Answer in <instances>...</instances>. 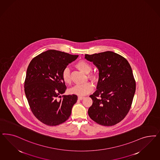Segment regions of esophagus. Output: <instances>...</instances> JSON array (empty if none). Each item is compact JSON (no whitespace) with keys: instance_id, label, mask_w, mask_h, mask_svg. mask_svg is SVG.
I'll use <instances>...</instances> for the list:
<instances>
[{"instance_id":"esophagus-1","label":"esophagus","mask_w":160,"mask_h":160,"mask_svg":"<svg viewBox=\"0 0 160 160\" xmlns=\"http://www.w3.org/2000/svg\"><path fill=\"white\" fill-rule=\"evenodd\" d=\"M83 99H84L83 97H78V99L79 100H82Z\"/></svg>"}]
</instances>
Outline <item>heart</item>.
Listing matches in <instances>:
<instances>
[{
    "label": "heart",
    "instance_id": "heart-1",
    "mask_svg": "<svg viewBox=\"0 0 160 160\" xmlns=\"http://www.w3.org/2000/svg\"><path fill=\"white\" fill-rule=\"evenodd\" d=\"M76 67L81 71L88 74L92 70L91 65L85 61H81L76 64ZM90 78H95V75H89ZM62 78L63 81L66 83H70L71 82V73L69 68H65L62 72ZM93 85L91 83H85L83 84L76 85L70 89V92L72 94H75L79 96H84L91 92L93 90Z\"/></svg>",
    "mask_w": 160,
    "mask_h": 160
}]
</instances>
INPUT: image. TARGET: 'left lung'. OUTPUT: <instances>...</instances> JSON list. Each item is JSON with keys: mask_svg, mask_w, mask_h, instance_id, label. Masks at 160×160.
Listing matches in <instances>:
<instances>
[{"mask_svg": "<svg viewBox=\"0 0 160 160\" xmlns=\"http://www.w3.org/2000/svg\"><path fill=\"white\" fill-rule=\"evenodd\" d=\"M85 58L97 67V90L89 97L92 105L89 117L103 126H112L125 117L131 108L136 83L128 61L113 52L86 54Z\"/></svg>", "mask_w": 160, "mask_h": 160, "instance_id": "8db88e82", "label": "left lung"}]
</instances>
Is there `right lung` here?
<instances>
[{"mask_svg": "<svg viewBox=\"0 0 160 160\" xmlns=\"http://www.w3.org/2000/svg\"><path fill=\"white\" fill-rule=\"evenodd\" d=\"M78 57L48 50L30 62L26 71L25 92L32 113L42 123L55 126L70 117L78 97L74 94L61 95L67 89L62 74L68 64Z\"/></svg>", "mask_w": 160, "mask_h": 160, "instance_id": "right-lung-1", "label": "right lung"}]
</instances>
